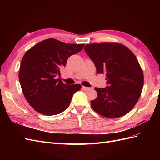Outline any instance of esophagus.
Returning <instances> with one entry per match:
<instances>
[{
    "instance_id": "esophagus-1",
    "label": "esophagus",
    "mask_w": 160,
    "mask_h": 160,
    "mask_svg": "<svg viewBox=\"0 0 160 160\" xmlns=\"http://www.w3.org/2000/svg\"><path fill=\"white\" fill-rule=\"evenodd\" d=\"M82 89H83V90H84V91H89V90H90L91 89H90V88H89V87H84V86H82Z\"/></svg>"
}]
</instances>
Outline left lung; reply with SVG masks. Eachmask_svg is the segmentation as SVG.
Listing matches in <instances>:
<instances>
[{"mask_svg":"<svg viewBox=\"0 0 160 160\" xmlns=\"http://www.w3.org/2000/svg\"><path fill=\"white\" fill-rule=\"evenodd\" d=\"M84 50L95 64L98 73L106 74L108 86L95 88L93 109L108 118H117L130 112L140 97L144 75L136 57L120 43L86 45Z\"/></svg>","mask_w":160,"mask_h":160,"instance_id":"1","label":"left lung"}]
</instances>
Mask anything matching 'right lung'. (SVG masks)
Instances as JSON below:
<instances>
[{
	"mask_svg": "<svg viewBox=\"0 0 160 160\" xmlns=\"http://www.w3.org/2000/svg\"><path fill=\"white\" fill-rule=\"evenodd\" d=\"M84 44H66L54 38L44 40L29 49L21 60L19 81L25 99L38 113L54 115L69 107L80 84H65L57 76L67 60L80 52Z\"/></svg>",
	"mask_w": 160,
	"mask_h": 160,
	"instance_id": "1",
	"label": "right lung"
}]
</instances>
